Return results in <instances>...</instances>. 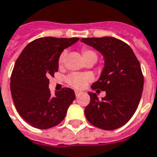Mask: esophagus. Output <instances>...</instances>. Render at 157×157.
Wrapping results in <instances>:
<instances>
[{"mask_svg": "<svg viewBox=\"0 0 157 157\" xmlns=\"http://www.w3.org/2000/svg\"><path fill=\"white\" fill-rule=\"evenodd\" d=\"M81 94H82V92H80V91H78V90H75V94L76 97H77V96H79V95H80Z\"/></svg>", "mask_w": 157, "mask_h": 157, "instance_id": "1", "label": "esophagus"}]
</instances>
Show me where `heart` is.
I'll list each match as a JSON object with an SVG mask.
<instances>
[{
    "label": "heart",
    "instance_id": "obj_1",
    "mask_svg": "<svg viewBox=\"0 0 157 157\" xmlns=\"http://www.w3.org/2000/svg\"><path fill=\"white\" fill-rule=\"evenodd\" d=\"M82 58L83 61L86 63L87 61H94L96 62L98 59V54L96 52H94V50L89 49V48H83L82 49ZM65 57H66V52H63L59 57L58 59V64L59 67L63 68V63H64V60H65ZM94 76L91 74H71L69 77L67 78V83L68 85L71 86L74 89H84L88 83L93 81Z\"/></svg>",
    "mask_w": 157,
    "mask_h": 157
}]
</instances>
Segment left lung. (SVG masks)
Returning <instances> with one entry per match:
<instances>
[{
  "mask_svg": "<svg viewBox=\"0 0 157 157\" xmlns=\"http://www.w3.org/2000/svg\"><path fill=\"white\" fill-rule=\"evenodd\" d=\"M81 40L105 57L101 76L91 87L97 93L105 91L106 96L98 99L96 94H88L86 118L97 128L115 130L126 124L139 106L144 87L140 63L132 48L119 39L105 36Z\"/></svg>",
  "mask_w": 157,
  "mask_h": 157,
  "instance_id": "left-lung-1",
  "label": "left lung"
}]
</instances>
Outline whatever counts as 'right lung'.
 <instances>
[{
	"mask_svg": "<svg viewBox=\"0 0 157 157\" xmlns=\"http://www.w3.org/2000/svg\"><path fill=\"white\" fill-rule=\"evenodd\" d=\"M78 40L38 38L29 42L16 60L11 75V94L20 117L34 128L48 129L59 124L75 99L74 91L69 87L52 96L48 85L49 77L59 70L60 53Z\"/></svg>",
	"mask_w": 157,
	"mask_h": 157,
	"instance_id": "1",
	"label": "right lung"
}]
</instances>
